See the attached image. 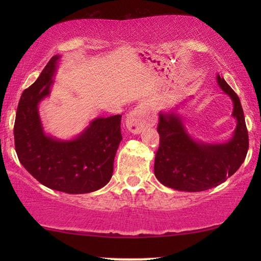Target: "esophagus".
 I'll list each match as a JSON object with an SVG mask.
<instances>
[{"label":"esophagus","instance_id":"1","mask_svg":"<svg viewBox=\"0 0 261 261\" xmlns=\"http://www.w3.org/2000/svg\"><path fill=\"white\" fill-rule=\"evenodd\" d=\"M126 123L128 130L140 134L146 127H152L155 123V114L147 105H140L128 114Z\"/></svg>","mask_w":261,"mask_h":261}]
</instances>
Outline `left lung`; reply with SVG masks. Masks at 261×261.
Returning <instances> with one entry per match:
<instances>
[{
    "label": "left lung",
    "mask_w": 261,
    "mask_h": 261,
    "mask_svg": "<svg viewBox=\"0 0 261 261\" xmlns=\"http://www.w3.org/2000/svg\"><path fill=\"white\" fill-rule=\"evenodd\" d=\"M219 87L233 101L237 127L223 144L195 140L183 119L174 112L159 114V148L154 174L160 183L178 191L197 192L215 188L237 172L248 151V132L240 99L227 82L216 76Z\"/></svg>",
    "instance_id": "left-lung-1"
}]
</instances>
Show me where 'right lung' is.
I'll list each match as a JSON object with an SVG mask.
<instances>
[{
    "mask_svg": "<svg viewBox=\"0 0 261 261\" xmlns=\"http://www.w3.org/2000/svg\"><path fill=\"white\" fill-rule=\"evenodd\" d=\"M59 58L52 57L21 95L14 124L15 151L24 169L45 187L88 194L105 187L113 176L114 158L122 140L121 115L97 117L71 140L46 134L39 103L49 95Z\"/></svg>",
    "mask_w": 261,
    "mask_h": 261,
    "instance_id": "add662e5",
    "label": "right lung"
}]
</instances>
